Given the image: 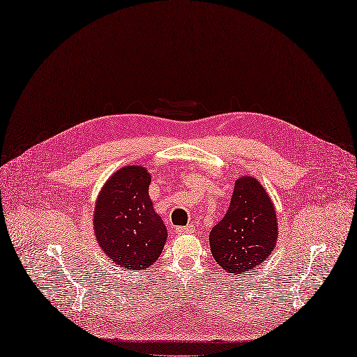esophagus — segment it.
Masks as SVG:
<instances>
[{
    "instance_id": "esophagus-1",
    "label": "esophagus",
    "mask_w": 357,
    "mask_h": 357,
    "mask_svg": "<svg viewBox=\"0 0 357 357\" xmlns=\"http://www.w3.org/2000/svg\"><path fill=\"white\" fill-rule=\"evenodd\" d=\"M176 231L180 233V235H186V233H193L195 227L192 225H188V226H183V227H177Z\"/></svg>"
}]
</instances>
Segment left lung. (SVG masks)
<instances>
[{
  "mask_svg": "<svg viewBox=\"0 0 357 357\" xmlns=\"http://www.w3.org/2000/svg\"><path fill=\"white\" fill-rule=\"evenodd\" d=\"M278 217L267 190L255 177L241 176L229 210L210 233V248L227 273H250L272 255L278 242Z\"/></svg>",
  "mask_w": 357,
  "mask_h": 357,
  "instance_id": "obj_1",
  "label": "left lung"
}]
</instances>
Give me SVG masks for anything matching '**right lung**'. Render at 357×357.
<instances>
[{
  "instance_id": "right-lung-1",
  "label": "right lung",
  "mask_w": 357,
  "mask_h": 357,
  "mask_svg": "<svg viewBox=\"0 0 357 357\" xmlns=\"http://www.w3.org/2000/svg\"><path fill=\"white\" fill-rule=\"evenodd\" d=\"M151 180L147 168L127 165L115 171L97 195L94 236L116 267L147 268L164 250L168 231L149 196Z\"/></svg>"
}]
</instances>
